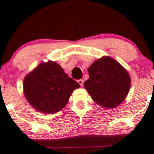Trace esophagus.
<instances>
[{"instance_id": "34e87169", "label": "esophagus", "mask_w": 154, "mask_h": 154, "mask_svg": "<svg viewBox=\"0 0 154 154\" xmlns=\"http://www.w3.org/2000/svg\"><path fill=\"white\" fill-rule=\"evenodd\" d=\"M77 82H78V83L81 86H82V85H83V80L82 79H79Z\"/></svg>"}]
</instances>
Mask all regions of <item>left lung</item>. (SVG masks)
Wrapping results in <instances>:
<instances>
[{"mask_svg": "<svg viewBox=\"0 0 154 154\" xmlns=\"http://www.w3.org/2000/svg\"><path fill=\"white\" fill-rule=\"evenodd\" d=\"M89 78L85 88L96 103L114 108L126 99L130 88V78L126 69L113 58L103 57L88 69Z\"/></svg>", "mask_w": 154, "mask_h": 154, "instance_id": "obj_1", "label": "left lung"}]
</instances>
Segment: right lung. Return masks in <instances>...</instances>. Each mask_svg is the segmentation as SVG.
I'll return each mask as SVG.
<instances>
[{
  "label": "right lung",
  "instance_id": "1",
  "mask_svg": "<svg viewBox=\"0 0 154 154\" xmlns=\"http://www.w3.org/2000/svg\"><path fill=\"white\" fill-rule=\"evenodd\" d=\"M79 84L70 78L54 62L42 63L24 80V96L38 111L55 113L67 104L73 90Z\"/></svg>",
  "mask_w": 154,
  "mask_h": 154
}]
</instances>
